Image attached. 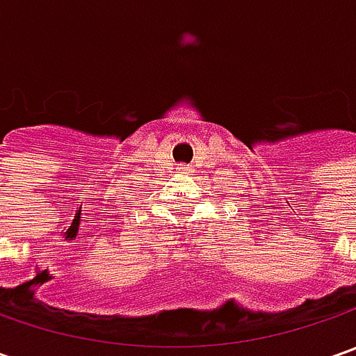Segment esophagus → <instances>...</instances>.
Returning a JSON list of instances; mask_svg holds the SVG:
<instances>
[{"label":"esophagus","instance_id":"1","mask_svg":"<svg viewBox=\"0 0 356 356\" xmlns=\"http://www.w3.org/2000/svg\"><path fill=\"white\" fill-rule=\"evenodd\" d=\"M178 170H180V172H182V174H184V172H188V170H190V168H188L186 164H178Z\"/></svg>","mask_w":356,"mask_h":356}]
</instances>
